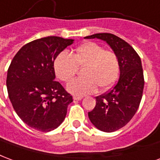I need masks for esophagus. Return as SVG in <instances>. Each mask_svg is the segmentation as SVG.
Instances as JSON below:
<instances>
[{
	"label": "esophagus",
	"instance_id": "esophagus-1",
	"mask_svg": "<svg viewBox=\"0 0 160 160\" xmlns=\"http://www.w3.org/2000/svg\"><path fill=\"white\" fill-rule=\"evenodd\" d=\"M82 98H83V97H80V96H74L73 97V99L75 100V101H80Z\"/></svg>",
	"mask_w": 160,
	"mask_h": 160
}]
</instances>
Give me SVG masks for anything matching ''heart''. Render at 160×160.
Wrapping results in <instances>:
<instances>
[{
	"label": "heart",
	"mask_w": 160,
	"mask_h": 160,
	"mask_svg": "<svg viewBox=\"0 0 160 160\" xmlns=\"http://www.w3.org/2000/svg\"><path fill=\"white\" fill-rule=\"evenodd\" d=\"M53 67L57 77L63 82H68L75 76L78 67H84L83 78L75 79L68 85V92L80 96L94 93L98 87L101 91L108 89L119 74L118 56L94 42L81 45L72 54L60 52Z\"/></svg>",
	"instance_id": "obj_1"
}]
</instances>
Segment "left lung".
I'll list each match as a JSON object with an SVG mask.
<instances>
[{
    "mask_svg": "<svg viewBox=\"0 0 160 160\" xmlns=\"http://www.w3.org/2000/svg\"><path fill=\"white\" fill-rule=\"evenodd\" d=\"M106 41L118 56L119 79L109 92L96 97V106L88 113L91 122L102 131L113 132L132 119L140 105L144 87L142 61L131 45L109 33L85 37Z\"/></svg>",
    "mask_w": 160,
    "mask_h": 160,
    "instance_id": "8db88e82",
    "label": "left lung"
}]
</instances>
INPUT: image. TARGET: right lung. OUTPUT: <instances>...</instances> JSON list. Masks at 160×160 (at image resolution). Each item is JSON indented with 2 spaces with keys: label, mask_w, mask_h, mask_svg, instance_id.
Here are the masks:
<instances>
[{
  "label": "right lung",
  "mask_w": 160,
  "mask_h": 160,
  "mask_svg": "<svg viewBox=\"0 0 160 160\" xmlns=\"http://www.w3.org/2000/svg\"><path fill=\"white\" fill-rule=\"evenodd\" d=\"M74 40L48 36L24 45L8 70V97L15 112L29 127L47 132L64 120L72 96L55 80L53 62Z\"/></svg>",
  "instance_id": "obj_1"
}]
</instances>
